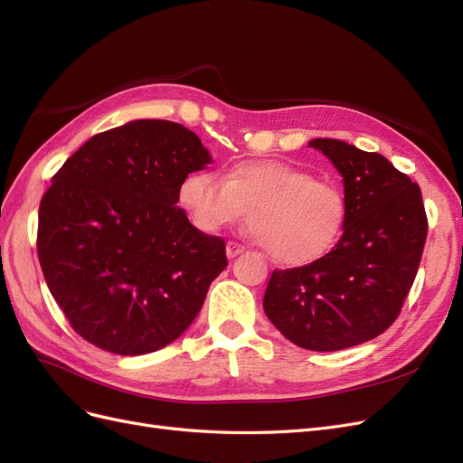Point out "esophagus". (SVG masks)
<instances>
[{
    "label": "esophagus",
    "instance_id": "1",
    "mask_svg": "<svg viewBox=\"0 0 463 463\" xmlns=\"http://www.w3.org/2000/svg\"><path fill=\"white\" fill-rule=\"evenodd\" d=\"M243 250H245V245L237 243V241H228V245H226V255H228V259H235L237 255H241Z\"/></svg>",
    "mask_w": 463,
    "mask_h": 463
}]
</instances>
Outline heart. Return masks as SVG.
<instances>
[{"instance_id":"b5f03b06","label":"heart","mask_w":463,"mask_h":463,"mask_svg":"<svg viewBox=\"0 0 463 463\" xmlns=\"http://www.w3.org/2000/svg\"><path fill=\"white\" fill-rule=\"evenodd\" d=\"M179 203L204 232L249 213L257 240L288 266L326 257L347 222V199L338 185L278 160L237 164L226 181L206 170L193 172L181 181Z\"/></svg>"}]
</instances>
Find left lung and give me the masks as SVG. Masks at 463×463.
I'll use <instances>...</instances> for the list:
<instances>
[{
    "mask_svg": "<svg viewBox=\"0 0 463 463\" xmlns=\"http://www.w3.org/2000/svg\"><path fill=\"white\" fill-rule=\"evenodd\" d=\"M309 146L344 177V235L320 260L276 269L262 307L289 342L335 352L376 338L398 318L429 223L421 189L381 154L334 138H315Z\"/></svg>",
    "mask_w": 463,
    "mask_h": 463,
    "instance_id": "obj_1",
    "label": "left lung"
}]
</instances>
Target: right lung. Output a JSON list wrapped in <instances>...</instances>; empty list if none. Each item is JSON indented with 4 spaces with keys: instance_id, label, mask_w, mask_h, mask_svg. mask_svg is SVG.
Segmentation results:
<instances>
[{
    "instance_id": "add662e5",
    "label": "right lung",
    "mask_w": 463,
    "mask_h": 463,
    "mask_svg": "<svg viewBox=\"0 0 463 463\" xmlns=\"http://www.w3.org/2000/svg\"><path fill=\"white\" fill-rule=\"evenodd\" d=\"M210 164L201 138L165 119L94 135L52 177L38 210V259L71 328L118 355L172 344L226 269V241L175 206Z\"/></svg>"
}]
</instances>
